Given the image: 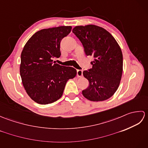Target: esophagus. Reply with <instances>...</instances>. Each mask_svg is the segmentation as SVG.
<instances>
[{
	"label": "esophagus",
	"instance_id": "1",
	"mask_svg": "<svg viewBox=\"0 0 148 148\" xmlns=\"http://www.w3.org/2000/svg\"><path fill=\"white\" fill-rule=\"evenodd\" d=\"M77 77L83 76V71L79 70V69L77 70Z\"/></svg>",
	"mask_w": 148,
	"mask_h": 148
}]
</instances>
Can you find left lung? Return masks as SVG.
<instances>
[{"mask_svg": "<svg viewBox=\"0 0 148 148\" xmlns=\"http://www.w3.org/2000/svg\"><path fill=\"white\" fill-rule=\"evenodd\" d=\"M82 43L86 56H93L92 68L83 71L89 81L82 91L91 101H103L112 97L120 83L123 72V55L120 47L106 30L93 25L76 26L72 30Z\"/></svg>", "mask_w": 148, "mask_h": 148, "instance_id": "1", "label": "left lung"}]
</instances>
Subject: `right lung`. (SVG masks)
I'll list each match as a JSON object with an SVG mask.
<instances>
[{"label":"right lung","mask_w":148,"mask_h":148,"mask_svg":"<svg viewBox=\"0 0 148 148\" xmlns=\"http://www.w3.org/2000/svg\"><path fill=\"white\" fill-rule=\"evenodd\" d=\"M71 29V26H62L40 30L30 37L21 52L22 83L29 96L39 104L58 100L67 81L76 76L74 68L53 60L60 56L61 40Z\"/></svg>","instance_id":"1"}]
</instances>
